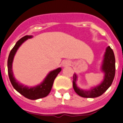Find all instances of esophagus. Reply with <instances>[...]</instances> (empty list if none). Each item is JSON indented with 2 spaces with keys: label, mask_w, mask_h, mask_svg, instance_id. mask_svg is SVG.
<instances>
[{
  "label": "esophagus",
  "mask_w": 123,
  "mask_h": 123,
  "mask_svg": "<svg viewBox=\"0 0 123 123\" xmlns=\"http://www.w3.org/2000/svg\"><path fill=\"white\" fill-rule=\"evenodd\" d=\"M69 64H70L69 62L67 61H64L63 62H62V66L63 67L68 66H69Z\"/></svg>",
  "instance_id": "1"
}]
</instances>
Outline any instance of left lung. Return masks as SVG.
<instances>
[{"label": "left lung", "mask_w": 123, "mask_h": 123, "mask_svg": "<svg viewBox=\"0 0 123 123\" xmlns=\"http://www.w3.org/2000/svg\"><path fill=\"white\" fill-rule=\"evenodd\" d=\"M101 70L105 73V77L103 82L96 87H92L89 90H84L77 86V75H73V88L77 94L87 98H94L101 96L111 85L115 76V57L113 50L110 46H108L106 49L104 59L103 61Z\"/></svg>", "instance_id": "left-lung-1"}]
</instances>
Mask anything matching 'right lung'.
Returning <instances> with one entry per match:
<instances>
[{"instance_id":"add662e5","label":"right lung","mask_w":123,"mask_h":123,"mask_svg":"<svg viewBox=\"0 0 123 123\" xmlns=\"http://www.w3.org/2000/svg\"><path fill=\"white\" fill-rule=\"evenodd\" d=\"M32 37V36H25L19 39L16 42L15 45L12 48L11 52L9 54L8 61H7V68H8V74H9V79L14 88L20 94L24 96L25 98L29 99L36 100L46 97L49 94L52 89L54 79L57 77V74L61 72V68H59L50 71V73L47 74V76H46L43 82H41L39 85L36 86L34 87H27L20 84L19 82L15 80V77H14L13 72H12V62H13L14 55L17 52V49H18V47L21 46V44L26 40Z\"/></svg>"}]
</instances>
